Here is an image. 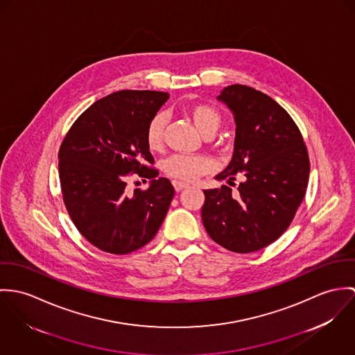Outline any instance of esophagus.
Listing matches in <instances>:
<instances>
[{
	"label": "esophagus",
	"mask_w": 355,
	"mask_h": 355,
	"mask_svg": "<svg viewBox=\"0 0 355 355\" xmlns=\"http://www.w3.org/2000/svg\"><path fill=\"white\" fill-rule=\"evenodd\" d=\"M173 185H174V189H175L177 192H181V191H184V189H187V188L189 187L188 184L181 182V181H174V182H173Z\"/></svg>",
	"instance_id": "esophagus-1"
}]
</instances>
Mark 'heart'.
<instances>
[{"label":"heart","mask_w":355,"mask_h":355,"mask_svg":"<svg viewBox=\"0 0 355 355\" xmlns=\"http://www.w3.org/2000/svg\"><path fill=\"white\" fill-rule=\"evenodd\" d=\"M187 114L204 137H212L219 130L222 123L220 114L207 105H195L188 109ZM166 125L167 117L164 113H158L150 121L146 133V140L150 150L158 151L162 148ZM209 167L211 162L208 159L193 155H173L163 163V170L167 175L187 182L195 181L201 174L207 173Z\"/></svg>","instance_id":"1"}]
</instances>
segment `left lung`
<instances>
[{"label": "left lung", "instance_id": "1", "mask_svg": "<svg viewBox=\"0 0 355 355\" xmlns=\"http://www.w3.org/2000/svg\"><path fill=\"white\" fill-rule=\"evenodd\" d=\"M234 116V153L218 181L234 182L204 191L202 225L216 243L250 253L266 248L290 226L302 202L311 164L301 132L288 113L268 95L234 84L216 98Z\"/></svg>", "mask_w": 355, "mask_h": 355}]
</instances>
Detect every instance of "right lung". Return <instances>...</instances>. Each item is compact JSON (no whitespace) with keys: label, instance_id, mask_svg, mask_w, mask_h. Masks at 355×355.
Masks as SVG:
<instances>
[{"label":"right lung","instance_id":"right-lung-1","mask_svg":"<svg viewBox=\"0 0 355 355\" xmlns=\"http://www.w3.org/2000/svg\"><path fill=\"white\" fill-rule=\"evenodd\" d=\"M168 94L123 89L89 106L69 129L58 153L65 207L81 236L98 249L128 254L157 236L174 196L171 182L151 168L147 126ZM130 172L151 179L129 194Z\"/></svg>","mask_w":355,"mask_h":355}]
</instances>
